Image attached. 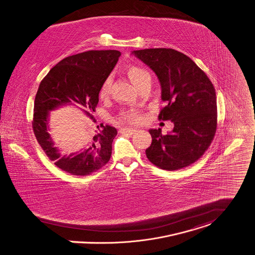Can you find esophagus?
Returning a JSON list of instances; mask_svg holds the SVG:
<instances>
[{"label":"esophagus","mask_w":255,"mask_h":255,"mask_svg":"<svg viewBox=\"0 0 255 255\" xmlns=\"http://www.w3.org/2000/svg\"><path fill=\"white\" fill-rule=\"evenodd\" d=\"M137 130L134 129V128H122L120 129V133H128V134H134Z\"/></svg>","instance_id":"34e87169"}]
</instances>
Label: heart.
Returning <instances> with one entry per match:
<instances>
[{"label":"heart","instance_id":"1","mask_svg":"<svg viewBox=\"0 0 255 255\" xmlns=\"http://www.w3.org/2000/svg\"><path fill=\"white\" fill-rule=\"evenodd\" d=\"M128 75L129 77V79L131 80V82L136 86L139 87L144 81H146L147 79H151L150 73L144 68H141L138 66H131L128 70ZM110 87H111V80L107 79L104 84L101 87L100 90V97L101 98H106L110 92ZM122 120L128 123H137L140 120L138 112L135 110H128L126 111L122 114Z\"/></svg>","mask_w":255,"mask_h":255}]
</instances>
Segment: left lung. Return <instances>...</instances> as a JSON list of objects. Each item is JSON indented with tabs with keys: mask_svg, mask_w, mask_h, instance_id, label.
Listing matches in <instances>:
<instances>
[{
	"mask_svg": "<svg viewBox=\"0 0 255 255\" xmlns=\"http://www.w3.org/2000/svg\"><path fill=\"white\" fill-rule=\"evenodd\" d=\"M157 75L166 106L159 119L173 123V129H149L152 143L148 160L165 170H176L196 162L209 148L216 130V93L204 71L185 54L172 48L131 51Z\"/></svg>",
	"mask_w": 255,
	"mask_h": 255,
	"instance_id": "obj_1",
	"label": "left lung"
}]
</instances>
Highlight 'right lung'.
<instances>
[{"label": "right lung", "mask_w": 255, "mask_h": 255, "mask_svg": "<svg viewBox=\"0 0 255 255\" xmlns=\"http://www.w3.org/2000/svg\"><path fill=\"white\" fill-rule=\"evenodd\" d=\"M119 50H90L71 55L47 73L35 97L33 130L49 160L73 175H88L109 162L117 129L109 125L97 126L98 130L87 137L80 151L63 154L49 133V114L65 106H74L93 120L102 85L114 69Z\"/></svg>", "instance_id": "obj_1"}]
</instances>
